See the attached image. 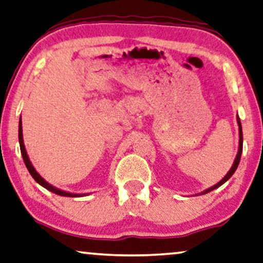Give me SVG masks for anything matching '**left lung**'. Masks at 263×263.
Listing matches in <instances>:
<instances>
[{
    "label": "left lung",
    "instance_id": "left-lung-1",
    "mask_svg": "<svg viewBox=\"0 0 263 263\" xmlns=\"http://www.w3.org/2000/svg\"><path fill=\"white\" fill-rule=\"evenodd\" d=\"M237 124H238V129H239V144H238V153H237V155H236V159H234V161H233L232 167L230 168V171H229V172L226 173V176L223 177L222 179L219 181V183H216V184L214 185V186L209 187V189H207V190H204V191L199 192V194H197V195H204V194H208V192H211V191H213V190H215V189H218L219 186H221V185H222V184H225L226 181L229 180L230 178L233 176V173L236 172V170H237L238 164H239V161H240L241 152H243V131H241V122H240V119L238 118V117H237Z\"/></svg>",
    "mask_w": 263,
    "mask_h": 263
}]
</instances>
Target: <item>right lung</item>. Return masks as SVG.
<instances>
[{"label": "right lung", "mask_w": 263, "mask_h": 263, "mask_svg": "<svg viewBox=\"0 0 263 263\" xmlns=\"http://www.w3.org/2000/svg\"><path fill=\"white\" fill-rule=\"evenodd\" d=\"M22 118H20L19 120V144H20V152H22V155H23V159H24V162H25V166L27 170H29V172L31 176L34 180L37 181L38 184L41 185V186H43L47 189V190L54 192L56 195H60V196H65V197H84V196H87L90 194H74V192H69V191H65V190H61V189H58L55 186H52L51 184H49L47 180L44 179L43 177L41 176L40 173L37 172L36 170H34V167L32 166V163H31L30 161V157L27 155L26 153V149H25V144H24V137H23V126H22Z\"/></svg>", "instance_id": "right-lung-1"}]
</instances>
